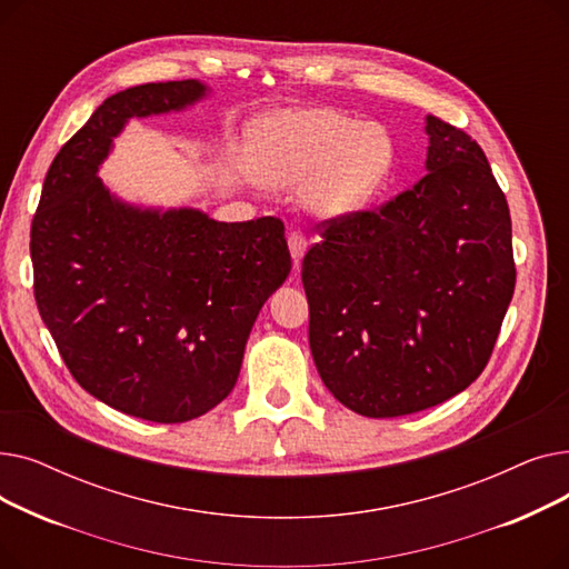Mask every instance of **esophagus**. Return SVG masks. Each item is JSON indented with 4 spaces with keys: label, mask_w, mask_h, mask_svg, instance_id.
Segmentation results:
<instances>
[{
    "label": "esophagus",
    "mask_w": 569,
    "mask_h": 569,
    "mask_svg": "<svg viewBox=\"0 0 569 569\" xmlns=\"http://www.w3.org/2000/svg\"><path fill=\"white\" fill-rule=\"evenodd\" d=\"M288 247H290V256L295 260V267H300V260H302V256L307 251V237H305V232L292 230L288 234Z\"/></svg>",
    "instance_id": "34e87169"
}]
</instances>
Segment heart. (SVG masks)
Returning <instances> with one entry per match:
<instances>
[{
	"instance_id": "obj_1",
	"label": "heart",
	"mask_w": 569,
	"mask_h": 569,
	"mask_svg": "<svg viewBox=\"0 0 569 569\" xmlns=\"http://www.w3.org/2000/svg\"><path fill=\"white\" fill-rule=\"evenodd\" d=\"M251 163L274 187L305 184L307 209L322 219L362 209L392 166L380 127L330 108L267 114L251 127Z\"/></svg>"
}]
</instances>
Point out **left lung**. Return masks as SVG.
Returning a JSON list of instances; mask_svg holds the SVG:
<instances>
[{"label": "left lung", "mask_w": 569, "mask_h": 569, "mask_svg": "<svg viewBox=\"0 0 569 569\" xmlns=\"http://www.w3.org/2000/svg\"><path fill=\"white\" fill-rule=\"evenodd\" d=\"M427 174L378 209L327 219L302 260L309 343L327 390L365 417L463 392L512 302V219L466 131L427 117Z\"/></svg>", "instance_id": "8db88e82"}]
</instances>
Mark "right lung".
Listing matches in <instances>:
<instances>
[{"label":"right lung","instance_id":"add662e5","mask_svg":"<svg viewBox=\"0 0 569 569\" xmlns=\"http://www.w3.org/2000/svg\"><path fill=\"white\" fill-rule=\"evenodd\" d=\"M204 92L172 80L106 99L50 163L29 232L37 307L71 376L159 425L189 422L232 392L258 311L290 272L277 217L221 223L198 209H140L97 177L131 117Z\"/></svg>","mask_w":569,"mask_h":569}]
</instances>
